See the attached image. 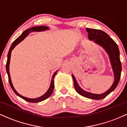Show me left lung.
I'll list each match as a JSON object with an SVG mask.
<instances>
[{"mask_svg": "<svg viewBox=\"0 0 127 127\" xmlns=\"http://www.w3.org/2000/svg\"><path fill=\"white\" fill-rule=\"evenodd\" d=\"M86 30L88 32L89 39L90 40H93L96 43L101 46L108 54L114 73L115 81L111 87L107 91L101 94H96L83 90L79 86L75 77L72 75L74 87L77 93L83 97L94 100H101L113 91L119 84L122 71V65L119 57V50L116 42L104 32L100 30L88 28L86 29Z\"/></svg>", "mask_w": 127, "mask_h": 127, "instance_id": "1", "label": "left lung"}]
</instances>
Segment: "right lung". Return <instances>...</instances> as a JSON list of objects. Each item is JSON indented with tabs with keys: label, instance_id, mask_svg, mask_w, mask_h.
<instances>
[{
	"label": "right lung",
	"instance_id": "obj_1",
	"mask_svg": "<svg viewBox=\"0 0 127 127\" xmlns=\"http://www.w3.org/2000/svg\"><path fill=\"white\" fill-rule=\"evenodd\" d=\"M48 29H49V27H46V26H38V27H32V28L27 29V30H25V31L22 33L21 35L19 36L18 38L14 40V42L12 43V45L11 46V47H10V49H9V52L8 54V59H7L6 64V69L7 73H8V75L9 82V84H10V85H11V87L12 88V90L14 91V93L16 94V95H17L20 97H21V98L24 99V100H26V101L30 102V103H38V102L43 101V100H46V98H48L49 97H50L51 95L52 94V93H53L54 88V77H55V75L57 74V71H56V72H55L53 74V75H52L50 87H49L48 90L46 91V93H45V94H43V95L41 96V97H39V98H27V97H23V96L20 95V94H18V93H17V91L15 90V88H14V87H13L12 82H11V77H10V74H9V63H10V59H11V51H12V50L14 48V47H15L16 45H18L20 42H21L22 40H24V39H25L26 37L29 35V34L30 33V32H42V31H44V30H48Z\"/></svg>",
	"mask_w": 127,
	"mask_h": 127
}]
</instances>
